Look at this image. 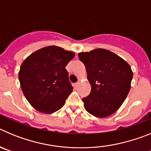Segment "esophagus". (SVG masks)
<instances>
[{
  "mask_svg": "<svg viewBox=\"0 0 151 151\" xmlns=\"http://www.w3.org/2000/svg\"><path fill=\"white\" fill-rule=\"evenodd\" d=\"M78 85H79V83H78H78H75L74 85H73V86H74L75 88H76L78 87Z\"/></svg>",
  "mask_w": 151,
  "mask_h": 151,
  "instance_id": "obj_1",
  "label": "esophagus"
}]
</instances>
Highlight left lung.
<instances>
[{
    "label": "left lung",
    "instance_id": "8db88e82",
    "mask_svg": "<svg viewBox=\"0 0 151 151\" xmlns=\"http://www.w3.org/2000/svg\"><path fill=\"white\" fill-rule=\"evenodd\" d=\"M78 58L85 65L91 86L90 94L82 99L85 109L99 118L113 114L130 91L131 66L119 56L102 48L81 52Z\"/></svg>",
    "mask_w": 151,
    "mask_h": 151
}]
</instances>
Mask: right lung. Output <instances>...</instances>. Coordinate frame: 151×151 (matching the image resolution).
<instances>
[{"instance_id":"1","label":"right lung","mask_w":151,"mask_h":151,"mask_svg":"<svg viewBox=\"0 0 151 151\" xmlns=\"http://www.w3.org/2000/svg\"><path fill=\"white\" fill-rule=\"evenodd\" d=\"M74 57L73 52L53 45L36 50L22 62L19 80L33 108L50 114L63 107L73 89L65 67Z\"/></svg>"}]
</instances>
